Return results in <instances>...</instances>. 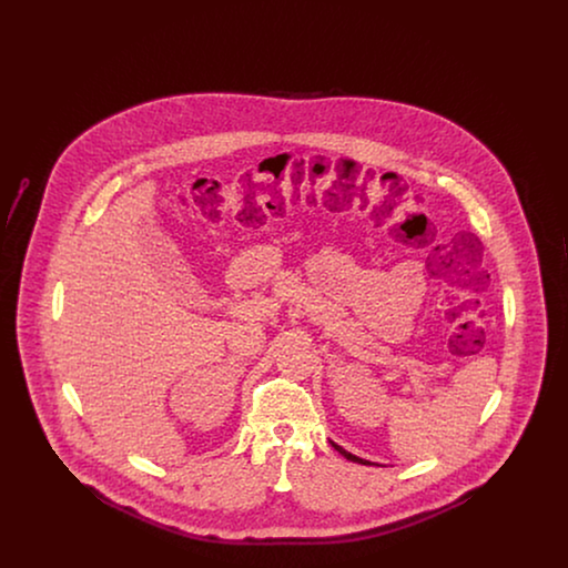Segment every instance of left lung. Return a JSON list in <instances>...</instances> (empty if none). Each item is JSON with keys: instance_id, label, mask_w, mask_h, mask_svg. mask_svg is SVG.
<instances>
[{"instance_id": "1", "label": "left lung", "mask_w": 568, "mask_h": 568, "mask_svg": "<svg viewBox=\"0 0 568 568\" xmlns=\"http://www.w3.org/2000/svg\"><path fill=\"white\" fill-rule=\"evenodd\" d=\"M332 447H334V449H336L341 456H345V458L352 459V462H357V464H371L368 459L357 458V456H353V454H349V452H345V449H343L341 445H336V443H332Z\"/></svg>"}]
</instances>
